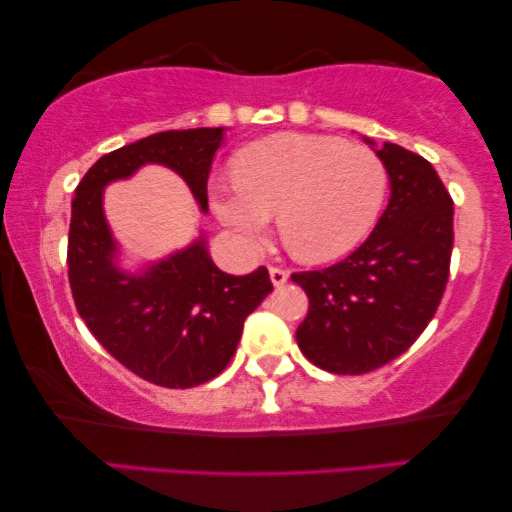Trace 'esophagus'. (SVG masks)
Listing matches in <instances>:
<instances>
[{
	"instance_id": "obj_1",
	"label": "esophagus",
	"mask_w": 512,
	"mask_h": 512,
	"mask_svg": "<svg viewBox=\"0 0 512 512\" xmlns=\"http://www.w3.org/2000/svg\"><path fill=\"white\" fill-rule=\"evenodd\" d=\"M288 270H283V267H270V279L276 288L283 286V283L288 281Z\"/></svg>"
}]
</instances>
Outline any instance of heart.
<instances>
[{
  "mask_svg": "<svg viewBox=\"0 0 512 512\" xmlns=\"http://www.w3.org/2000/svg\"><path fill=\"white\" fill-rule=\"evenodd\" d=\"M238 186H217L213 208L247 247L270 236L279 215L288 249L326 263L358 247L388 195V167L370 147L333 136L276 133L247 145L233 161Z\"/></svg>",
  "mask_w": 512,
  "mask_h": 512,
  "instance_id": "b5f03b06",
  "label": "heart"
}]
</instances>
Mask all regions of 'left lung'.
Here are the masks:
<instances>
[{
  "label": "left lung",
  "instance_id": "left-lung-1",
  "mask_svg": "<svg viewBox=\"0 0 512 512\" xmlns=\"http://www.w3.org/2000/svg\"><path fill=\"white\" fill-rule=\"evenodd\" d=\"M374 145L372 140H367ZM390 201L363 245L290 276L308 295L297 345L331 374H365L413 345L438 311L454 247V201L420 154L383 142Z\"/></svg>",
  "mask_w": 512,
  "mask_h": 512
}]
</instances>
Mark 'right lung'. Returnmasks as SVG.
I'll list each match as a JSON object with an SVG mask.
<instances>
[{
  "mask_svg": "<svg viewBox=\"0 0 512 512\" xmlns=\"http://www.w3.org/2000/svg\"><path fill=\"white\" fill-rule=\"evenodd\" d=\"M224 129L161 131L106 154L72 199L67 276L77 311L108 354L149 383L195 388L215 379L236 354L242 324L272 292L270 272H222L201 236L142 274L115 265L117 245L104 217V188L158 163L188 183L208 211L206 183Z\"/></svg>",
  "mask_w": 512,
  "mask_h": 512,
  "instance_id": "1",
  "label": "right lung"
}]
</instances>
